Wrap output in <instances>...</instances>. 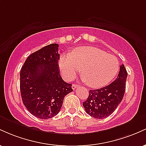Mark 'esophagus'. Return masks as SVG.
I'll return each instance as SVG.
<instances>
[{
    "label": "esophagus",
    "mask_w": 146,
    "mask_h": 146,
    "mask_svg": "<svg viewBox=\"0 0 146 146\" xmlns=\"http://www.w3.org/2000/svg\"><path fill=\"white\" fill-rule=\"evenodd\" d=\"M78 85H77V84H73L72 85V88H73V89L74 90V89H75V88H76L77 87H78Z\"/></svg>",
    "instance_id": "obj_1"
}]
</instances>
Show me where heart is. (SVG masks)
Returning a JSON list of instances; mask_svg holds the SVG:
<instances>
[{"label":"heart","instance_id":"heart-1","mask_svg":"<svg viewBox=\"0 0 146 146\" xmlns=\"http://www.w3.org/2000/svg\"><path fill=\"white\" fill-rule=\"evenodd\" d=\"M60 68L68 80H72L82 70V77L88 86L100 88L115 78L119 63L115 56L102 50L83 46L75 49L71 56H62Z\"/></svg>","mask_w":146,"mask_h":146}]
</instances>
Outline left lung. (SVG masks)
I'll use <instances>...</instances> for the list:
<instances>
[{
    "instance_id": "obj_1",
    "label": "left lung",
    "mask_w": 146,
    "mask_h": 146,
    "mask_svg": "<svg viewBox=\"0 0 146 146\" xmlns=\"http://www.w3.org/2000/svg\"><path fill=\"white\" fill-rule=\"evenodd\" d=\"M127 75L124 65L121 64L115 81L103 88L90 90L88 98L83 102L86 113L96 119H104L111 115L123 100Z\"/></svg>"
}]
</instances>
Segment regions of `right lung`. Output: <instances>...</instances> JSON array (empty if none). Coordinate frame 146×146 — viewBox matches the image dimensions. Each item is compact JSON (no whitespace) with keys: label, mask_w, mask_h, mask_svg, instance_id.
Returning a JSON list of instances; mask_svg holds the SVG:
<instances>
[{"label":"right lung","mask_w":146,"mask_h":146,"mask_svg":"<svg viewBox=\"0 0 146 146\" xmlns=\"http://www.w3.org/2000/svg\"><path fill=\"white\" fill-rule=\"evenodd\" d=\"M58 47L54 43L31 53L20 73L23 104L30 113L42 119L58 115L64 97L73 91L71 84L60 75Z\"/></svg>","instance_id":"1"}]
</instances>
